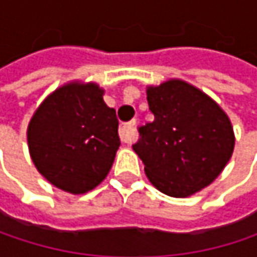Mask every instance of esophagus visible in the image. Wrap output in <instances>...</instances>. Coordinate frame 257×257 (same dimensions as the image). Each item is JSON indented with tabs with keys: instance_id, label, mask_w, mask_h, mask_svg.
Masks as SVG:
<instances>
[{
	"instance_id": "1",
	"label": "esophagus",
	"mask_w": 257,
	"mask_h": 257,
	"mask_svg": "<svg viewBox=\"0 0 257 257\" xmlns=\"http://www.w3.org/2000/svg\"><path fill=\"white\" fill-rule=\"evenodd\" d=\"M135 122H129V123H123L120 129H119V135H120V140L123 143H132L135 140V128H134Z\"/></svg>"
}]
</instances>
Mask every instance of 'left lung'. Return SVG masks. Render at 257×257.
<instances>
[{
    "label": "left lung",
    "mask_w": 257,
    "mask_h": 257,
    "mask_svg": "<svg viewBox=\"0 0 257 257\" xmlns=\"http://www.w3.org/2000/svg\"><path fill=\"white\" fill-rule=\"evenodd\" d=\"M147 101L155 119L138 128L140 140L132 149L150 183L174 198L211 184L235 146L228 114L213 98L180 78L147 86Z\"/></svg>",
    "instance_id": "obj_1"
}]
</instances>
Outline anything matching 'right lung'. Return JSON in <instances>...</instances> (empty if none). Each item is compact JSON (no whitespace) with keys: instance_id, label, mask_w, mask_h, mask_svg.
Here are the masks:
<instances>
[{"instance_id":"add662e5","label":"right lung","mask_w":257,"mask_h":257,"mask_svg":"<svg viewBox=\"0 0 257 257\" xmlns=\"http://www.w3.org/2000/svg\"><path fill=\"white\" fill-rule=\"evenodd\" d=\"M96 83L70 81L32 114L26 138L38 173L55 187L80 195L107 177L120 146L114 108Z\"/></svg>"}]
</instances>
